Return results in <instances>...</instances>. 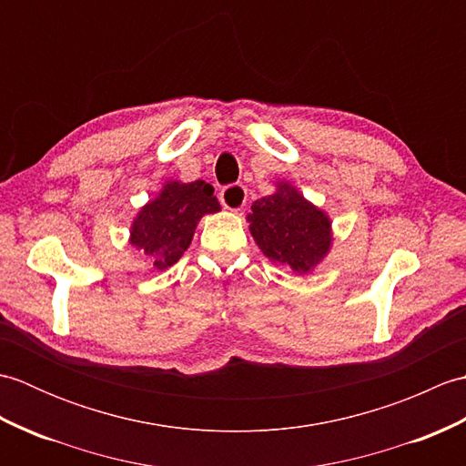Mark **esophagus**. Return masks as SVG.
Masks as SVG:
<instances>
[{"instance_id": "1", "label": "esophagus", "mask_w": 466, "mask_h": 466, "mask_svg": "<svg viewBox=\"0 0 466 466\" xmlns=\"http://www.w3.org/2000/svg\"><path fill=\"white\" fill-rule=\"evenodd\" d=\"M220 202L226 210H232V212L242 210L246 204V187L242 184L226 186L220 192Z\"/></svg>"}]
</instances>
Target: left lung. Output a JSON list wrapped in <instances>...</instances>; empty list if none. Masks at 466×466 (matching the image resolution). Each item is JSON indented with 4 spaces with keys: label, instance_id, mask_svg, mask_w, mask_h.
I'll return each instance as SVG.
<instances>
[{
    "label": "left lung",
    "instance_id": "1",
    "mask_svg": "<svg viewBox=\"0 0 466 466\" xmlns=\"http://www.w3.org/2000/svg\"><path fill=\"white\" fill-rule=\"evenodd\" d=\"M250 234L264 256L290 266L294 272H312L332 246L330 218L289 182L252 204Z\"/></svg>",
    "mask_w": 466,
    "mask_h": 466
}]
</instances>
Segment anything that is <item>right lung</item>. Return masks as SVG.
<instances>
[{"mask_svg":"<svg viewBox=\"0 0 466 466\" xmlns=\"http://www.w3.org/2000/svg\"><path fill=\"white\" fill-rule=\"evenodd\" d=\"M216 212L220 202L210 184L170 180L134 218L130 244L152 260L154 268L166 270L187 250L200 218Z\"/></svg>","mask_w":466,"mask_h":466,"instance_id":"right-lung-1","label":"right lung"}]
</instances>
